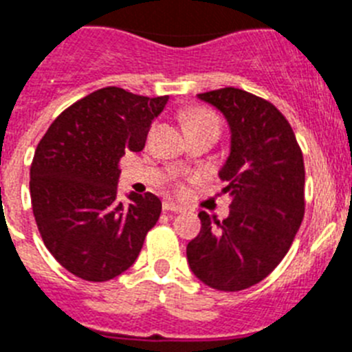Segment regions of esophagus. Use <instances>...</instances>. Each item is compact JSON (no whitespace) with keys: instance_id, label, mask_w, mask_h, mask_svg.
<instances>
[{"instance_id":"34e87169","label":"esophagus","mask_w":352,"mask_h":352,"mask_svg":"<svg viewBox=\"0 0 352 352\" xmlns=\"http://www.w3.org/2000/svg\"><path fill=\"white\" fill-rule=\"evenodd\" d=\"M162 211L166 212H182L184 209L181 208V206H177V204L170 202V200H166V202H162Z\"/></svg>"}]
</instances>
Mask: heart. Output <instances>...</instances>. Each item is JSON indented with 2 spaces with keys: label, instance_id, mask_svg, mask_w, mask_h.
<instances>
[{
  "label": "heart",
  "instance_id": "1",
  "mask_svg": "<svg viewBox=\"0 0 352 352\" xmlns=\"http://www.w3.org/2000/svg\"><path fill=\"white\" fill-rule=\"evenodd\" d=\"M208 121H217V118L212 116L209 111H206V109H197V111H193L190 116H188V120H186V126L199 125V123H208ZM177 191H179V193L184 191L182 184L177 186Z\"/></svg>",
  "mask_w": 352,
  "mask_h": 352
}]
</instances>
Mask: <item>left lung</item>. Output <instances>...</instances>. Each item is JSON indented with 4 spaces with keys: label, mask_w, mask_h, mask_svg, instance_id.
I'll return each mask as SVG.
<instances>
[{
    "label": "left lung",
    "mask_w": 352,
    "mask_h": 352,
    "mask_svg": "<svg viewBox=\"0 0 352 352\" xmlns=\"http://www.w3.org/2000/svg\"><path fill=\"white\" fill-rule=\"evenodd\" d=\"M199 98L223 112L231 155L220 171L231 212L223 221L199 212L188 263L204 285L240 292L258 285L290 250L304 218V161L294 129L268 100L236 87Z\"/></svg>",
    "instance_id": "left-lung-1"
}]
</instances>
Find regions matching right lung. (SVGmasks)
Instances as JSON below:
<instances>
[{
	"label": "right lung",
	"instance_id": "1",
	"mask_svg": "<svg viewBox=\"0 0 352 352\" xmlns=\"http://www.w3.org/2000/svg\"><path fill=\"white\" fill-rule=\"evenodd\" d=\"M168 96L103 87L62 111L35 148L30 197L46 249L73 276L103 283L132 267L159 220L152 193L116 199L120 159L141 152Z\"/></svg>",
	"mask_w": 352,
	"mask_h": 352
}]
</instances>
